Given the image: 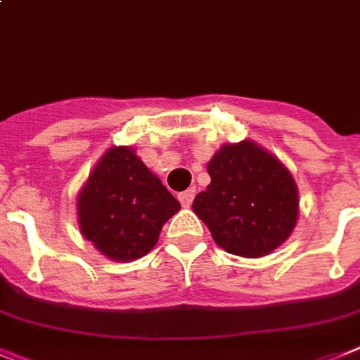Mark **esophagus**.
Segmentation results:
<instances>
[{"mask_svg":"<svg viewBox=\"0 0 360 360\" xmlns=\"http://www.w3.org/2000/svg\"><path fill=\"white\" fill-rule=\"evenodd\" d=\"M194 195H195V190L194 188H188V190H185V192H181V194L177 195V198H179L181 205H183V207H190V205H192V201H194Z\"/></svg>","mask_w":360,"mask_h":360,"instance_id":"34e87169","label":"esophagus"}]
</instances>
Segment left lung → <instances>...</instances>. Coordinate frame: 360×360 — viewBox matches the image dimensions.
<instances>
[{
  "instance_id": "left-lung-1",
  "label": "left lung",
  "mask_w": 360,
  "mask_h": 360,
  "mask_svg": "<svg viewBox=\"0 0 360 360\" xmlns=\"http://www.w3.org/2000/svg\"><path fill=\"white\" fill-rule=\"evenodd\" d=\"M210 185L192 209L214 242L233 255L262 257L281 246L297 220V186L290 172L244 140L224 146L207 165Z\"/></svg>"
}]
</instances>
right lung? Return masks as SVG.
Instances as JSON below:
<instances>
[{"label":"right lung","mask_w":360,"mask_h":360,"mask_svg":"<svg viewBox=\"0 0 360 360\" xmlns=\"http://www.w3.org/2000/svg\"><path fill=\"white\" fill-rule=\"evenodd\" d=\"M179 209V201L131 148H110L77 200L84 238L109 259L124 262L146 255Z\"/></svg>","instance_id":"obj_1"}]
</instances>
